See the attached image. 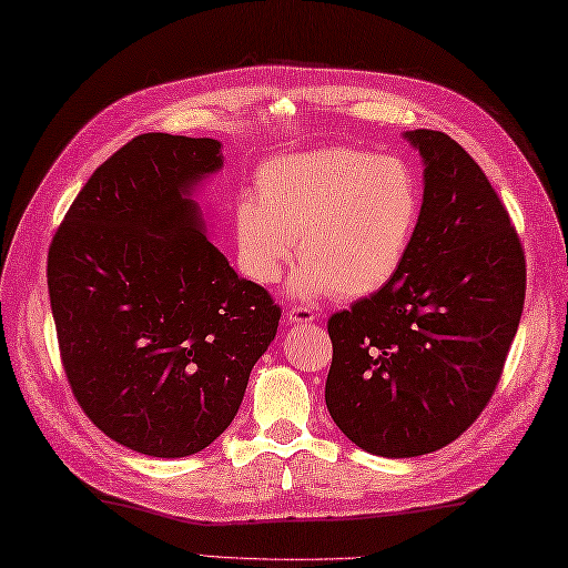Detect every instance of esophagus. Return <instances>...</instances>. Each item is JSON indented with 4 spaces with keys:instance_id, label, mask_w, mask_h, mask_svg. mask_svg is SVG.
Returning a JSON list of instances; mask_svg holds the SVG:
<instances>
[{
    "instance_id": "esophagus-1",
    "label": "esophagus",
    "mask_w": 568,
    "mask_h": 568,
    "mask_svg": "<svg viewBox=\"0 0 568 568\" xmlns=\"http://www.w3.org/2000/svg\"><path fill=\"white\" fill-rule=\"evenodd\" d=\"M315 312H312V307H305V305H295L291 307V312H287V322L291 324H310L315 322Z\"/></svg>"
}]
</instances>
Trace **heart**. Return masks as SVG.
<instances>
[{
	"instance_id": "obj_1",
	"label": "heart",
	"mask_w": 568,
	"mask_h": 568,
	"mask_svg": "<svg viewBox=\"0 0 568 568\" xmlns=\"http://www.w3.org/2000/svg\"><path fill=\"white\" fill-rule=\"evenodd\" d=\"M422 183L397 155L324 146L271 159L258 171V195L234 210L241 268L273 285L293 261L303 268L293 295L368 297L403 271L422 220Z\"/></svg>"
}]
</instances>
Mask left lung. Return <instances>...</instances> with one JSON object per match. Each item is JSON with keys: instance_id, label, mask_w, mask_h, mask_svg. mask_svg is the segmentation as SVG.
<instances>
[{"instance_id": "1", "label": "left lung", "mask_w": 568, "mask_h": 568, "mask_svg": "<svg viewBox=\"0 0 568 568\" xmlns=\"http://www.w3.org/2000/svg\"><path fill=\"white\" fill-rule=\"evenodd\" d=\"M425 204L395 281L329 317L324 400L361 449L437 452L484 413L525 305V251L486 173L432 129L405 131Z\"/></svg>"}]
</instances>
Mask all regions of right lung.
Returning <instances> with one entry per match:
<instances>
[{
    "mask_svg": "<svg viewBox=\"0 0 568 568\" xmlns=\"http://www.w3.org/2000/svg\"><path fill=\"white\" fill-rule=\"evenodd\" d=\"M222 143L141 134L106 159L48 248V295L72 395L139 454L202 452L232 425L281 307L207 239L192 200Z\"/></svg>",
    "mask_w": 568,
    "mask_h": 568,
    "instance_id": "obj_1",
    "label": "right lung"
}]
</instances>
